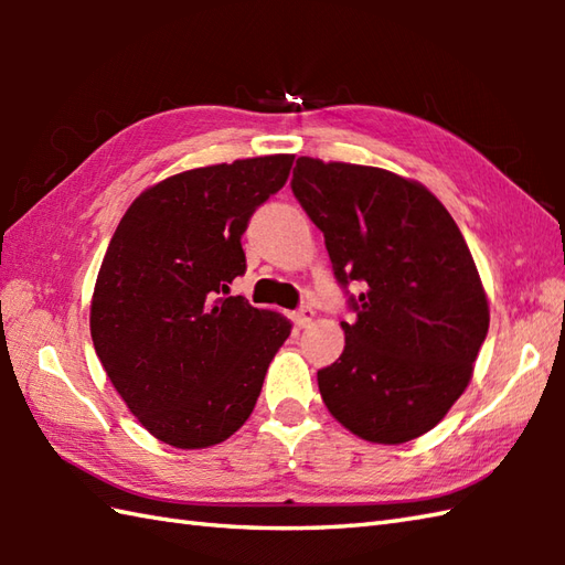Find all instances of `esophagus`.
<instances>
[{
  "instance_id": "1",
  "label": "esophagus",
  "mask_w": 565,
  "mask_h": 565,
  "mask_svg": "<svg viewBox=\"0 0 565 565\" xmlns=\"http://www.w3.org/2000/svg\"><path fill=\"white\" fill-rule=\"evenodd\" d=\"M313 318H316V310L310 308V306H303V308H298L296 313H294V322L298 328H308L310 322H313Z\"/></svg>"
}]
</instances>
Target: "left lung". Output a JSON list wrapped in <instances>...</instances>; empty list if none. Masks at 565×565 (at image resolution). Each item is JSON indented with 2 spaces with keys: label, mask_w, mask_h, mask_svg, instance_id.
Wrapping results in <instances>:
<instances>
[{
  "label": "left lung",
  "mask_w": 565,
  "mask_h": 565,
  "mask_svg": "<svg viewBox=\"0 0 565 565\" xmlns=\"http://www.w3.org/2000/svg\"><path fill=\"white\" fill-rule=\"evenodd\" d=\"M291 189L350 298L344 352L318 371L330 415L352 435L403 444L459 401L490 310L466 239L427 186L381 167L298 158Z\"/></svg>",
  "instance_id": "left-lung-1"
}]
</instances>
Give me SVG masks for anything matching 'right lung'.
I'll use <instances>...</instances> for the list:
<instances>
[{"instance_id": "obj_1", "label": "right lung", "mask_w": 565, "mask_h": 565, "mask_svg": "<svg viewBox=\"0 0 565 565\" xmlns=\"http://www.w3.org/2000/svg\"><path fill=\"white\" fill-rule=\"evenodd\" d=\"M294 154L167 177L118 223L92 296V342L128 411L177 449L245 425L291 320L221 296L245 274L249 215L289 179Z\"/></svg>"}]
</instances>
